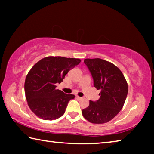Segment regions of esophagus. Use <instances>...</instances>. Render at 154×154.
I'll use <instances>...</instances> for the list:
<instances>
[{
    "mask_svg": "<svg viewBox=\"0 0 154 154\" xmlns=\"http://www.w3.org/2000/svg\"><path fill=\"white\" fill-rule=\"evenodd\" d=\"M76 98L77 99V100H82V99L83 98L82 97H80V96H76Z\"/></svg>",
    "mask_w": 154,
    "mask_h": 154,
    "instance_id": "1",
    "label": "esophagus"
}]
</instances>
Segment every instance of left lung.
I'll return each instance as SVG.
<instances>
[{"label":"left lung","instance_id":"left-lung-1","mask_svg":"<svg viewBox=\"0 0 154 154\" xmlns=\"http://www.w3.org/2000/svg\"><path fill=\"white\" fill-rule=\"evenodd\" d=\"M94 81V85L100 90V98L90 100L82 110L83 116L93 124H103L111 120L120 111L128 94V84L118 67L100 58L84 60Z\"/></svg>","mask_w":154,"mask_h":154}]
</instances>
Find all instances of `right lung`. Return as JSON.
I'll return each instance as SVG.
<instances>
[{
  "label": "right lung",
  "mask_w": 154,
  "mask_h": 154,
  "mask_svg": "<svg viewBox=\"0 0 154 154\" xmlns=\"http://www.w3.org/2000/svg\"><path fill=\"white\" fill-rule=\"evenodd\" d=\"M81 60L60 56L41 59L32 66L25 80L24 90L28 105L34 113L45 120H54L63 116L73 94L56 90L70 70Z\"/></svg>",
  "instance_id": "right-lung-1"
}]
</instances>
